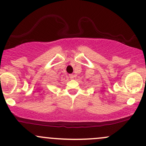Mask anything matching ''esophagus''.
Here are the masks:
<instances>
[{
  "mask_svg": "<svg viewBox=\"0 0 146 146\" xmlns=\"http://www.w3.org/2000/svg\"><path fill=\"white\" fill-rule=\"evenodd\" d=\"M69 77L71 78V79H72V78H74L75 77V74H69Z\"/></svg>",
  "mask_w": 146,
  "mask_h": 146,
  "instance_id": "34e87169",
  "label": "esophagus"
}]
</instances>
